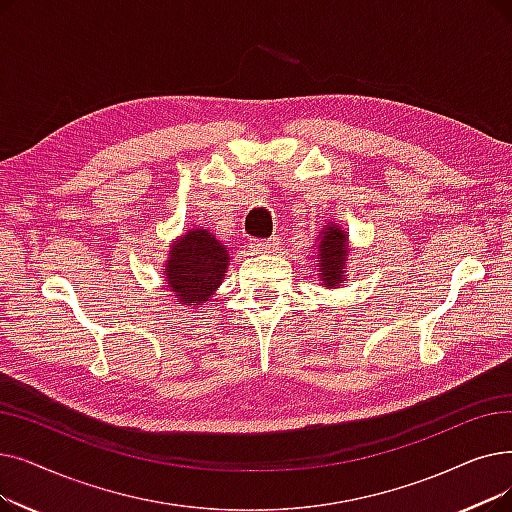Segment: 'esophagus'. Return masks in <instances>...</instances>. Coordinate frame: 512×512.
I'll return each mask as SVG.
<instances>
[{
  "instance_id": "34e87169",
  "label": "esophagus",
  "mask_w": 512,
  "mask_h": 512,
  "mask_svg": "<svg viewBox=\"0 0 512 512\" xmlns=\"http://www.w3.org/2000/svg\"><path fill=\"white\" fill-rule=\"evenodd\" d=\"M253 251L257 253H274L280 247V238H268V240H253L251 242Z\"/></svg>"
}]
</instances>
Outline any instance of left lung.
<instances>
[{"instance_id": "left-lung-1", "label": "left lung", "mask_w": 512, "mask_h": 512, "mask_svg": "<svg viewBox=\"0 0 512 512\" xmlns=\"http://www.w3.org/2000/svg\"><path fill=\"white\" fill-rule=\"evenodd\" d=\"M349 232L335 221H328L318 232L316 247V272L320 284L326 288H341L349 272Z\"/></svg>"}]
</instances>
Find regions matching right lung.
Listing matches in <instances>:
<instances>
[{
	"instance_id": "obj_1",
	"label": "right lung",
	"mask_w": 512,
	"mask_h": 512,
	"mask_svg": "<svg viewBox=\"0 0 512 512\" xmlns=\"http://www.w3.org/2000/svg\"><path fill=\"white\" fill-rule=\"evenodd\" d=\"M230 265L228 244L203 226L171 240L163 278L171 297L188 309L203 307L226 278Z\"/></svg>"
}]
</instances>
